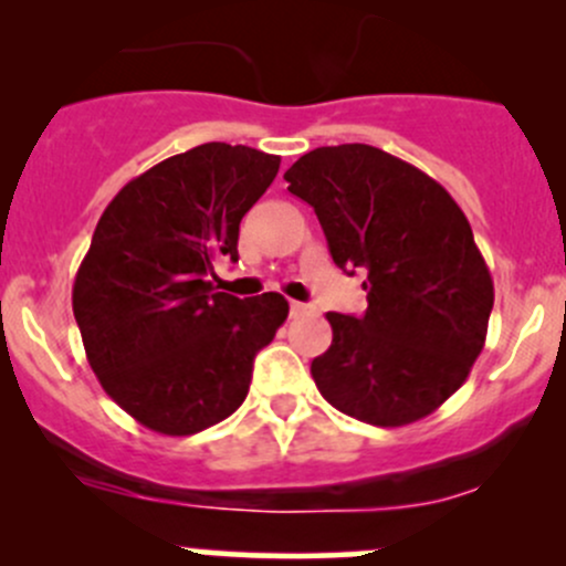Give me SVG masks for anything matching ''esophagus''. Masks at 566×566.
Instances as JSON below:
<instances>
[{"mask_svg": "<svg viewBox=\"0 0 566 566\" xmlns=\"http://www.w3.org/2000/svg\"><path fill=\"white\" fill-rule=\"evenodd\" d=\"M306 312H310V306L301 304V301H290V315L298 317V315H306Z\"/></svg>", "mask_w": 566, "mask_h": 566, "instance_id": "esophagus-1", "label": "esophagus"}]
</instances>
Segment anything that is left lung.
<instances>
[{"label":"left lung","instance_id":"8db88e82","mask_svg":"<svg viewBox=\"0 0 566 566\" xmlns=\"http://www.w3.org/2000/svg\"><path fill=\"white\" fill-rule=\"evenodd\" d=\"M315 208L336 268L364 273L367 312H328L312 361L319 394L375 427H402L465 384L493 312V276L452 193L369 145L317 147L284 172Z\"/></svg>","mask_w":566,"mask_h":566}]
</instances>
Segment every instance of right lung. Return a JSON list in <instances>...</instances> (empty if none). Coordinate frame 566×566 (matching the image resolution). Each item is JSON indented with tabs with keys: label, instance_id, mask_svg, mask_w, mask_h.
<instances>
[{
	"label": "right lung",
	"instance_id": "1",
	"mask_svg": "<svg viewBox=\"0 0 566 566\" xmlns=\"http://www.w3.org/2000/svg\"><path fill=\"white\" fill-rule=\"evenodd\" d=\"M282 158L208 142L134 177L106 205L73 282V315L101 386L142 427L193 436L241 408L254 356L290 304L216 293L219 256Z\"/></svg>",
	"mask_w": 566,
	"mask_h": 566
}]
</instances>
